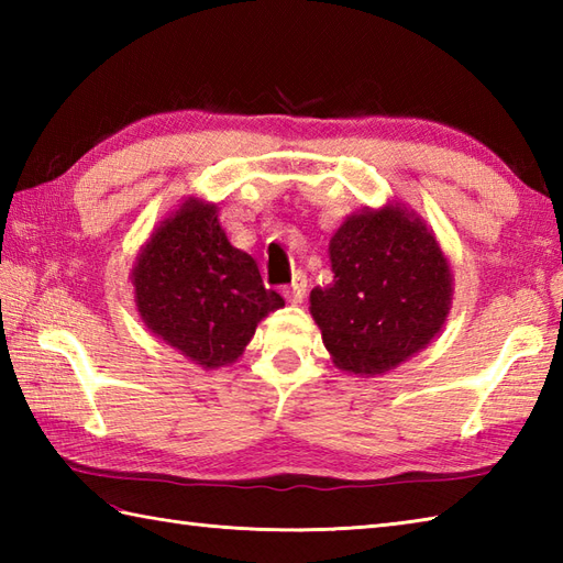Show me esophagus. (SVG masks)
Here are the masks:
<instances>
[{"label": "esophagus", "instance_id": "34e87169", "mask_svg": "<svg viewBox=\"0 0 563 563\" xmlns=\"http://www.w3.org/2000/svg\"><path fill=\"white\" fill-rule=\"evenodd\" d=\"M305 292H307V275L305 273H297L295 278H292V283L285 285V288H283L285 300L292 302V305H300Z\"/></svg>", "mask_w": 563, "mask_h": 563}]
</instances>
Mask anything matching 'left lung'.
Listing matches in <instances>:
<instances>
[{"label":"left lung","instance_id":"8db88e82","mask_svg":"<svg viewBox=\"0 0 563 563\" xmlns=\"http://www.w3.org/2000/svg\"><path fill=\"white\" fill-rule=\"evenodd\" d=\"M333 283L309 295L331 363L357 377L399 367L442 331L452 271L433 230L399 200L349 214L329 242Z\"/></svg>","mask_w":563,"mask_h":563}]
</instances>
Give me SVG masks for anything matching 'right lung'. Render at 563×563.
Returning <instances> with one entry per match:
<instances>
[{"mask_svg":"<svg viewBox=\"0 0 563 563\" xmlns=\"http://www.w3.org/2000/svg\"><path fill=\"white\" fill-rule=\"evenodd\" d=\"M145 327L202 369L239 361L261 319L285 307L227 239L218 206L188 196L154 227L130 273Z\"/></svg>","mask_w":563,"mask_h":563,"instance_id":"add662e5","label":"right lung"}]
</instances>
